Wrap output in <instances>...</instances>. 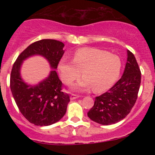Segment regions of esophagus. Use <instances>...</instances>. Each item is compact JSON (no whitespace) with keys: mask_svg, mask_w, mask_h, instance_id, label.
Returning <instances> with one entry per match:
<instances>
[{"mask_svg":"<svg viewBox=\"0 0 155 155\" xmlns=\"http://www.w3.org/2000/svg\"><path fill=\"white\" fill-rule=\"evenodd\" d=\"M70 100L71 101H73V100H75V99H77V98L80 97V96L79 95H77V94H72L71 95H70Z\"/></svg>","mask_w":155,"mask_h":155,"instance_id":"obj_1","label":"esophagus"}]
</instances>
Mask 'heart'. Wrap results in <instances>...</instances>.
I'll return each mask as SVG.
<instances>
[{
    "label": "heart",
    "instance_id": "b5f03b06",
    "mask_svg": "<svg viewBox=\"0 0 155 155\" xmlns=\"http://www.w3.org/2000/svg\"><path fill=\"white\" fill-rule=\"evenodd\" d=\"M121 69L118 56L95 48H79L75 51L73 60L64 57L58 64L59 72L65 84H71L82 71L84 77L74 84L73 88L87 91L93 87L96 92L112 87L119 77Z\"/></svg>",
    "mask_w": 155,
    "mask_h": 155
}]
</instances>
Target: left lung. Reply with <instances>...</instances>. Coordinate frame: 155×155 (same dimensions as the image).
Listing matches in <instances>:
<instances>
[{
	"label": "left lung",
	"mask_w": 155,
	"mask_h": 155,
	"mask_svg": "<svg viewBox=\"0 0 155 155\" xmlns=\"http://www.w3.org/2000/svg\"><path fill=\"white\" fill-rule=\"evenodd\" d=\"M125 69L121 79L107 92L95 98L94 107L87 112L91 120L103 125L121 121L130 113L137 99L141 72L135 56L129 50Z\"/></svg>",
	"instance_id": "obj_1"
}]
</instances>
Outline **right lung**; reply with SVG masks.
Segmentation results:
<instances>
[{
    "label": "right lung",
    "mask_w": 155,
    "mask_h": 155,
    "mask_svg": "<svg viewBox=\"0 0 155 155\" xmlns=\"http://www.w3.org/2000/svg\"><path fill=\"white\" fill-rule=\"evenodd\" d=\"M64 44L55 40H41L28 46L17 58L10 75V88L17 107L23 116L37 126H48L63 118L70 102L61 91V81L55 70L64 53ZM40 55L48 60L53 70L45 80L30 85L21 78V67L30 57Z\"/></svg>",
    "instance_id": "right-lung-1"
}]
</instances>
